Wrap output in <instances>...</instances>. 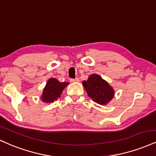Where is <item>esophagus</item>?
Instances as JSON below:
<instances>
[{
	"mask_svg": "<svg viewBox=\"0 0 156 156\" xmlns=\"http://www.w3.org/2000/svg\"><path fill=\"white\" fill-rule=\"evenodd\" d=\"M70 81L71 82H79L80 81V80H79V78H75V79H71Z\"/></svg>",
	"mask_w": 156,
	"mask_h": 156,
	"instance_id": "34e87169",
	"label": "esophagus"
}]
</instances>
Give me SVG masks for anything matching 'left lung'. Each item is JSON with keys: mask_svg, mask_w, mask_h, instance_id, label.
I'll return each mask as SVG.
<instances>
[{"mask_svg": "<svg viewBox=\"0 0 156 156\" xmlns=\"http://www.w3.org/2000/svg\"><path fill=\"white\" fill-rule=\"evenodd\" d=\"M82 85L87 95L96 103L106 104L112 100L115 92L107 82L97 74H92Z\"/></svg>", "mask_w": 156, "mask_h": 156, "instance_id": "left-lung-1", "label": "left lung"}]
</instances>
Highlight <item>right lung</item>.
Listing matches in <instances>:
<instances>
[{"label": "right lung", "mask_w": 156, "mask_h": 156, "mask_svg": "<svg viewBox=\"0 0 156 156\" xmlns=\"http://www.w3.org/2000/svg\"><path fill=\"white\" fill-rule=\"evenodd\" d=\"M68 82H60L55 78L49 79L44 89L41 98L44 102L51 103L58 99Z\"/></svg>", "instance_id": "1"}]
</instances>
